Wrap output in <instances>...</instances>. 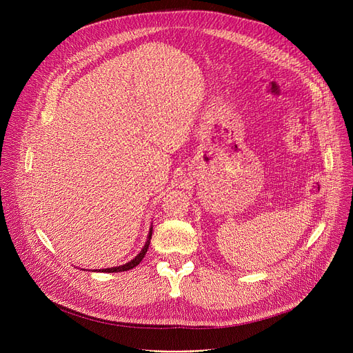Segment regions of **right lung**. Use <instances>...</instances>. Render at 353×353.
<instances>
[{
    "label": "right lung",
    "instance_id": "right-lung-1",
    "mask_svg": "<svg viewBox=\"0 0 353 353\" xmlns=\"http://www.w3.org/2000/svg\"><path fill=\"white\" fill-rule=\"evenodd\" d=\"M152 233H153V228H150V232H148V236H147V240H145V243H144V246H143V249L140 250V253L133 259V261H130V262H127V263H124V265H120V266H116V268H107V269H100V270H94V272H108V273H117V272H125V270H130V269H133V268H136L141 261H143V257L145 256V253H147V249H148V245H150V239H152Z\"/></svg>",
    "mask_w": 353,
    "mask_h": 353
}]
</instances>
